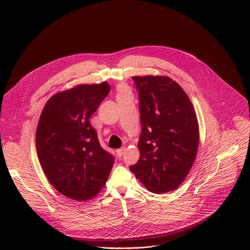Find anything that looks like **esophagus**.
<instances>
[{
	"label": "esophagus",
	"instance_id": "obj_1",
	"mask_svg": "<svg viewBox=\"0 0 250 250\" xmlns=\"http://www.w3.org/2000/svg\"><path fill=\"white\" fill-rule=\"evenodd\" d=\"M124 152H125V148H120V149L117 150V153H118L119 157H122L123 154H124Z\"/></svg>",
	"mask_w": 250,
	"mask_h": 250
}]
</instances>
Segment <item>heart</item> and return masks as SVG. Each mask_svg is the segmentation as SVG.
Wrapping results in <instances>:
<instances>
[{
  "label": "heart",
  "mask_w": 250,
  "mask_h": 250,
  "mask_svg": "<svg viewBox=\"0 0 250 250\" xmlns=\"http://www.w3.org/2000/svg\"><path fill=\"white\" fill-rule=\"evenodd\" d=\"M125 92H127V91H126L125 89H124V88H123V89H121V91H120V94H122V93H125Z\"/></svg>",
  "instance_id": "1"
}]
</instances>
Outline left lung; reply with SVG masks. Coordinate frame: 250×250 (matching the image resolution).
Here are the masks:
<instances>
[{
	"instance_id": "left-lung-1",
	"label": "left lung",
	"mask_w": 250,
	"mask_h": 250,
	"mask_svg": "<svg viewBox=\"0 0 250 250\" xmlns=\"http://www.w3.org/2000/svg\"><path fill=\"white\" fill-rule=\"evenodd\" d=\"M141 133L139 160L129 169L146 189L162 194L176 190L194 164L199 125L184 90L169 77L134 76Z\"/></svg>"
}]
</instances>
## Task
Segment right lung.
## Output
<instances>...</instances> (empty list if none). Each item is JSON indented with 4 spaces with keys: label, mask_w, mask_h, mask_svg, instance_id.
<instances>
[{
    "label": "right lung",
    "mask_w": 250,
    "mask_h": 250,
    "mask_svg": "<svg viewBox=\"0 0 250 250\" xmlns=\"http://www.w3.org/2000/svg\"><path fill=\"white\" fill-rule=\"evenodd\" d=\"M108 82L79 85L52 96L37 128V150L51 185L76 201L95 197L104 186L115 157L100 146L90 117L110 93Z\"/></svg>",
    "instance_id": "add662e5"
}]
</instances>
